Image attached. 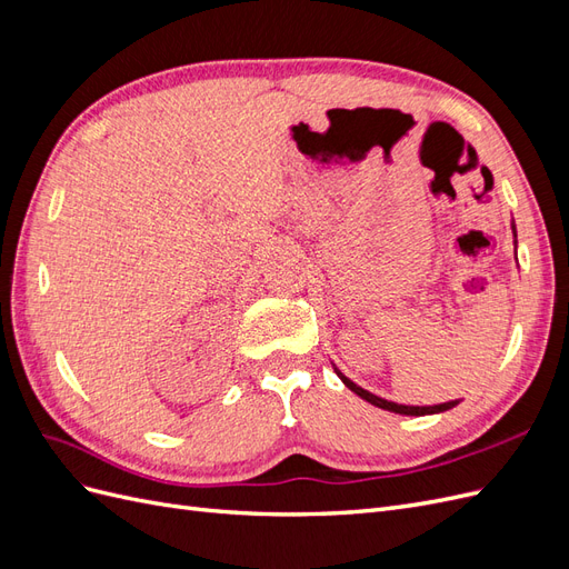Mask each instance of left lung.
Wrapping results in <instances>:
<instances>
[{"label": "left lung", "mask_w": 569, "mask_h": 569, "mask_svg": "<svg viewBox=\"0 0 569 569\" xmlns=\"http://www.w3.org/2000/svg\"><path fill=\"white\" fill-rule=\"evenodd\" d=\"M512 237H515V249H518V230H515V220H512ZM518 258V256H515ZM335 372H337V377L339 380L347 385L353 393H358L360 399L363 401H368V403H372V406H377V408H382V410H389V412H399V416H416V418H420V416H435V412H443V410H451V408H456L460 401H449V403H439V406H403V403H393V401H387V399H380V396H375V393H370L368 389H363V387H358L356 382H351L347 375H343L337 366H335Z\"/></svg>", "instance_id": "1"}]
</instances>
